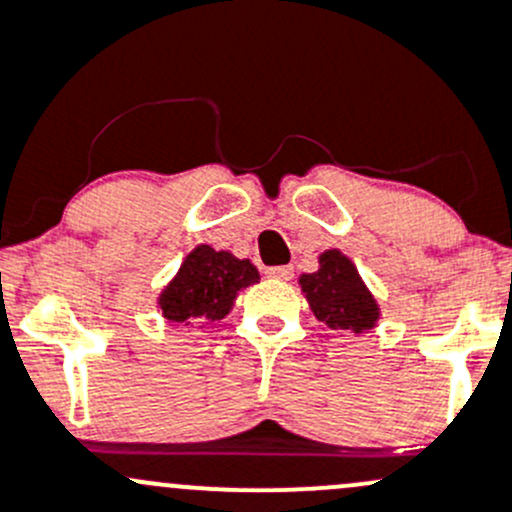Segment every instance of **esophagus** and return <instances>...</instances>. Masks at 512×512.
Instances as JSON below:
<instances>
[{"label":"esophagus","mask_w":512,"mask_h":512,"mask_svg":"<svg viewBox=\"0 0 512 512\" xmlns=\"http://www.w3.org/2000/svg\"><path fill=\"white\" fill-rule=\"evenodd\" d=\"M265 274L270 279H277V282H289V279H292L294 270L289 265H279V267H270V270H267Z\"/></svg>","instance_id":"esophagus-1"}]
</instances>
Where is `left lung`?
<instances>
[{"mask_svg": "<svg viewBox=\"0 0 512 512\" xmlns=\"http://www.w3.org/2000/svg\"><path fill=\"white\" fill-rule=\"evenodd\" d=\"M301 292L311 311L331 331H348L360 336L378 326L380 306L363 277L341 250H326L319 255V270L301 274Z\"/></svg>", "mask_w": 512, "mask_h": 512, "instance_id": "8db88e82", "label": "left lung"}]
</instances>
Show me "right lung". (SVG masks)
I'll return each instance as SVG.
<instances>
[{
    "label": "right lung",
    "instance_id": "add662e5",
    "mask_svg": "<svg viewBox=\"0 0 512 512\" xmlns=\"http://www.w3.org/2000/svg\"><path fill=\"white\" fill-rule=\"evenodd\" d=\"M257 282L260 272L250 260H238L233 252L213 250L211 245H198L181 262L176 277L161 289V316L174 324L208 326L225 319L235 297Z\"/></svg>",
    "mask_w": 512,
    "mask_h": 512
}]
</instances>
